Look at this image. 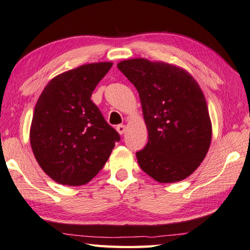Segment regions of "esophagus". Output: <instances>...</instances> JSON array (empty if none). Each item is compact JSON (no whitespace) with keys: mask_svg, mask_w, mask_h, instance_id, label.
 <instances>
[{"mask_svg":"<svg viewBox=\"0 0 250 250\" xmlns=\"http://www.w3.org/2000/svg\"><path fill=\"white\" fill-rule=\"evenodd\" d=\"M117 131H118L119 134H124L125 131V125H117Z\"/></svg>","mask_w":250,"mask_h":250,"instance_id":"34e87169","label":"esophagus"}]
</instances>
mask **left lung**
<instances>
[{
	"label": "left lung",
	"mask_w": 250,
	"mask_h": 250,
	"mask_svg": "<svg viewBox=\"0 0 250 250\" xmlns=\"http://www.w3.org/2000/svg\"><path fill=\"white\" fill-rule=\"evenodd\" d=\"M119 70L139 92L148 142L136 151L141 169L160 183L184 180L209 149L211 122L197 82L185 70L144 58L124 61Z\"/></svg>",
	"instance_id": "obj_1"
}]
</instances>
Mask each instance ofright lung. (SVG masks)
<instances>
[{
  "mask_svg": "<svg viewBox=\"0 0 250 250\" xmlns=\"http://www.w3.org/2000/svg\"><path fill=\"white\" fill-rule=\"evenodd\" d=\"M111 62L83 65L47 83L34 108L30 143L38 164L63 185H82L100 172L120 135L107 124L93 91Z\"/></svg>",
  "mask_w": 250,
  "mask_h": 250,
  "instance_id": "obj_1",
  "label": "right lung"
}]
</instances>
